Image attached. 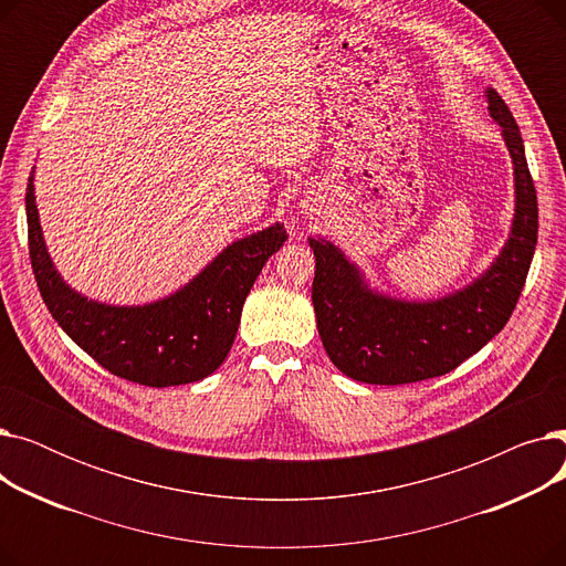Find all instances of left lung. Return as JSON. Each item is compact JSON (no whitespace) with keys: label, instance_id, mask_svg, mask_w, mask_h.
<instances>
[{"label":"left lung","instance_id":"1","mask_svg":"<svg viewBox=\"0 0 566 566\" xmlns=\"http://www.w3.org/2000/svg\"><path fill=\"white\" fill-rule=\"evenodd\" d=\"M514 165V218L495 261L463 289L433 301L392 298L371 289L335 243L310 238L316 256L312 303L333 365L353 380L403 385L457 369L510 321L537 248V192L521 130L495 88L484 92Z\"/></svg>","mask_w":566,"mask_h":566}]
</instances>
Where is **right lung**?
Returning a JSON list of instances; mask_svg holds the SVG:
<instances>
[{
  "label": "right lung",
  "instance_id": "obj_1",
  "mask_svg": "<svg viewBox=\"0 0 566 566\" xmlns=\"http://www.w3.org/2000/svg\"><path fill=\"white\" fill-rule=\"evenodd\" d=\"M24 206L29 259L52 318L101 367L148 388L195 382L224 363L256 275L286 241L284 224L275 222L238 238L165 298L109 305L86 298L54 268L39 220L34 171Z\"/></svg>",
  "mask_w": 566,
  "mask_h": 566
}]
</instances>
